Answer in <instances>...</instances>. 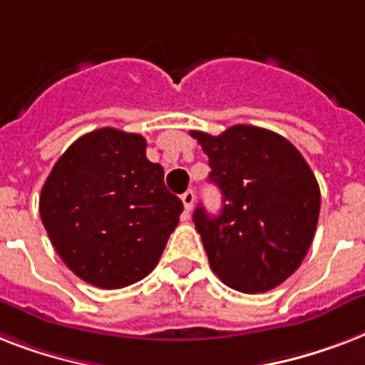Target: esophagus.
Returning <instances> with one entry per match:
<instances>
[{
  "label": "esophagus",
  "mask_w": 365,
  "mask_h": 365,
  "mask_svg": "<svg viewBox=\"0 0 365 365\" xmlns=\"http://www.w3.org/2000/svg\"><path fill=\"white\" fill-rule=\"evenodd\" d=\"M182 202H183V206H185V210H187V212L193 210L195 193H193V191H191V189H187V191H185V193L182 195Z\"/></svg>",
  "instance_id": "esophagus-1"
}]
</instances>
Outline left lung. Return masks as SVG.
Instances as JSON below:
<instances>
[{
  "mask_svg": "<svg viewBox=\"0 0 365 365\" xmlns=\"http://www.w3.org/2000/svg\"><path fill=\"white\" fill-rule=\"evenodd\" d=\"M191 136L222 191L217 216L202 206L193 214L212 271L244 294L277 288L297 271L314 239L320 187L311 166L286 138L259 126Z\"/></svg>",
  "mask_w": 365,
  "mask_h": 365,
  "instance_id": "1",
  "label": "left lung"
}]
</instances>
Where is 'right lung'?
Listing matches in <instances>:
<instances>
[{
  "instance_id": "1",
  "label": "right lung",
  "mask_w": 365,
  "mask_h": 365,
  "mask_svg": "<svg viewBox=\"0 0 365 365\" xmlns=\"http://www.w3.org/2000/svg\"><path fill=\"white\" fill-rule=\"evenodd\" d=\"M140 134L98 128L56 160L39 197V214L56 254L85 282L117 289L159 263L176 229L182 200L165 170L145 157Z\"/></svg>"
}]
</instances>
